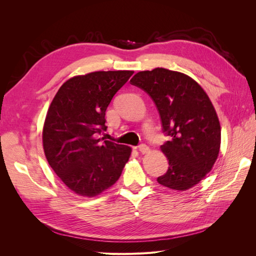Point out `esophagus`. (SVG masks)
Listing matches in <instances>:
<instances>
[{"label": "esophagus", "instance_id": "34e87169", "mask_svg": "<svg viewBox=\"0 0 256 256\" xmlns=\"http://www.w3.org/2000/svg\"><path fill=\"white\" fill-rule=\"evenodd\" d=\"M138 152H140L141 154H146V152H150V147L147 146L146 144H141V145H138Z\"/></svg>", "mask_w": 256, "mask_h": 256}]
</instances>
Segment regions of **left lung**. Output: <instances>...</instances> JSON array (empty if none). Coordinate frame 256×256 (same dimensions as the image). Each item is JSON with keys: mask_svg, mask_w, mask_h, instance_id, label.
I'll return each instance as SVG.
<instances>
[{"mask_svg": "<svg viewBox=\"0 0 256 256\" xmlns=\"http://www.w3.org/2000/svg\"><path fill=\"white\" fill-rule=\"evenodd\" d=\"M130 83L150 96L170 136L161 145L168 168L157 182L178 191L192 188L210 172L220 150L221 127L210 99L189 76L166 68L138 72Z\"/></svg>", "mask_w": 256, "mask_h": 256, "instance_id": "1", "label": "left lung"}]
</instances>
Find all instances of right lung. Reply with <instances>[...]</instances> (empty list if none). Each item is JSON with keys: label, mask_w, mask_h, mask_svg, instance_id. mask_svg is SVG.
<instances>
[{"label": "right lung", "mask_w": 256, "mask_h": 256, "mask_svg": "<svg viewBox=\"0 0 256 256\" xmlns=\"http://www.w3.org/2000/svg\"><path fill=\"white\" fill-rule=\"evenodd\" d=\"M134 72H95L66 81L46 116L42 144L56 174L76 194L92 198L110 188L129 160L127 145L104 141L106 111Z\"/></svg>", "instance_id": "obj_1"}]
</instances>
